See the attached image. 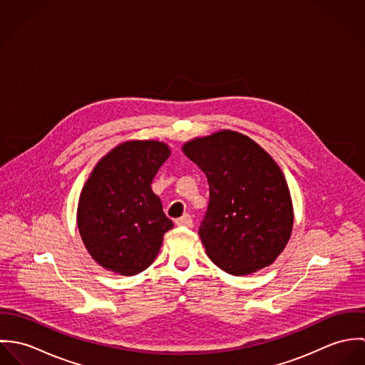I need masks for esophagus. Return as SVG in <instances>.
Instances as JSON below:
<instances>
[{"instance_id": "1", "label": "esophagus", "mask_w": 365, "mask_h": 365, "mask_svg": "<svg viewBox=\"0 0 365 365\" xmlns=\"http://www.w3.org/2000/svg\"><path fill=\"white\" fill-rule=\"evenodd\" d=\"M175 225L177 226H184V227H192L194 226V220H192L191 215L184 213L181 217L175 219Z\"/></svg>"}]
</instances>
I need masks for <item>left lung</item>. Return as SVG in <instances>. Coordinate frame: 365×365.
I'll list each match as a JSON object with an SVG mask.
<instances>
[{
  "label": "left lung",
  "instance_id": "left-lung-1",
  "mask_svg": "<svg viewBox=\"0 0 365 365\" xmlns=\"http://www.w3.org/2000/svg\"><path fill=\"white\" fill-rule=\"evenodd\" d=\"M207 175L209 204L200 237L209 259L232 275L272 264L285 249L294 209L281 168L249 136L219 130L182 146Z\"/></svg>",
  "mask_w": 365,
  "mask_h": 365
}]
</instances>
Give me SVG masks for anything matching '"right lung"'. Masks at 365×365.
Masks as SVG:
<instances>
[{
  "label": "right lung",
  "mask_w": 365,
  "mask_h": 365,
  "mask_svg": "<svg viewBox=\"0 0 365 365\" xmlns=\"http://www.w3.org/2000/svg\"><path fill=\"white\" fill-rule=\"evenodd\" d=\"M170 153L163 142L129 140L103 157L87 180L77 226L86 249L105 269L135 275L156 259L173 222L152 181Z\"/></svg>",
  "instance_id": "add662e5"
}]
</instances>
